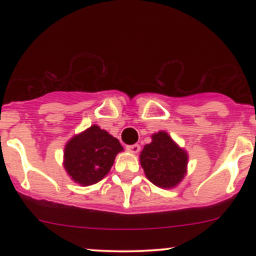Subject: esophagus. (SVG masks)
<instances>
[{
  "label": "esophagus",
  "mask_w": 256,
  "mask_h": 256,
  "mask_svg": "<svg viewBox=\"0 0 256 256\" xmlns=\"http://www.w3.org/2000/svg\"><path fill=\"white\" fill-rule=\"evenodd\" d=\"M126 150H128V152H132V154H137V152L140 150V144L128 146H126Z\"/></svg>",
  "instance_id": "esophagus-1"
}]
</instances>
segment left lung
<instances>
[{
	"label": "left lung",
	"instance_id": "left-lung-1",
	"mask_svg": "<svg viewBox=\"0 0 256 256\" xmlns=\"http://www.w3.org/2000/svg\"><path fill=\"white\" fill-rule=\"evenodd\" d=\"M140 161L146 178L164 189L177 186L186 173V152L179 148L165 131L152 134V142L140 152Z\"/></svg>",
	"mask_w": 256,
	"mask_h": 256
}]
</instances>
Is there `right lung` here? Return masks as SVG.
<instances>
[{"label":"right lung","mask_w":256,"mask_h":256,"mask_svg":"<svg viewBox=\"0 0 256 256\" xmlns=\"http://www.w3.org/2000/svg\"><path fill=\"white\" fill-rule=\"evenodd\" d=\"M122 150L116 138L92 125L67 142L64 167L76 183L88 186L107 176L116 154Z\"/></svg>","instance_id":"right-lung-1"}]
</instances>
